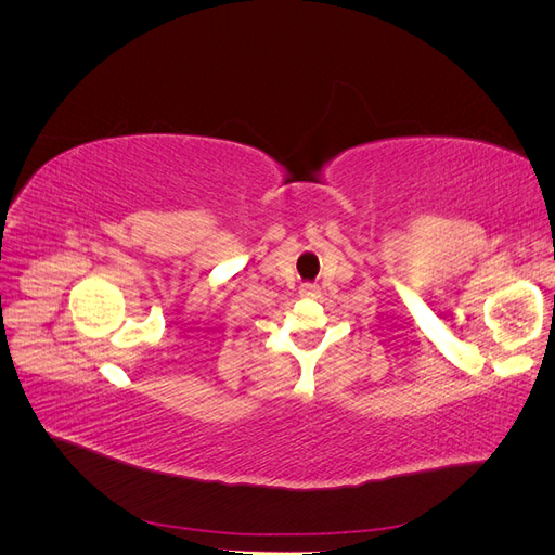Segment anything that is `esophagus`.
Returning <instances> with one entry per match:
<instances>
[{
    "label": "esophagus",
    "instance_id": "esophagus-1",
    "mask_svg": "<svg viewBox=\"0 0 555 555\" xmlns=\"http://www.w3.org/2000/svg\"><path fill=\"white\" fill-rule=\"evenodd\" d=\"M298 294H300V296H306V298H312V296H317V294H319V287H317L314 282H304V284H300Z\"/></svg>",
    "mask_w": 555,
    "mask_h": 555
}]
</instances>
